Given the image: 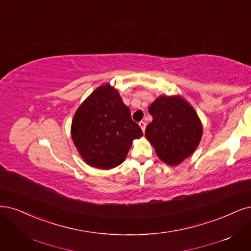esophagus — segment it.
Wrapping results in <instances>:
<instances>
[{"label": "esophagus", "instance_id": "1", "mask_svg": "<svg viewBox=\"0 0 251 251\" xmlns=\"http://www.w3.org/2000/svg\"><path fill=\"white\" fill-rule=\"evenodd\" d=\"M138 125H139L140 128L142 129V132H144V131H145V126H146V124H145L144 122H140V123H139V124H138Z\"/></svg>", "mask_w": 251, "mask_h": 251}]
</instances>
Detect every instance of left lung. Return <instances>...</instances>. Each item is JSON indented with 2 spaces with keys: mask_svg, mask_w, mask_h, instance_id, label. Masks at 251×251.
<instances>
[{
  "mask_svg": "<svg viewBox=\"0 0 251 251\" xmlns=\"http://www.w3.org/2000/svg\"><path fill=\"white\" fill-rule=\"evenodd\" d=\"M152 122L145 137L159 159L176 166L196 151L202 137V124L196 111L183 97L160 96L149 108Z\"/></svg>",
  "mask_w": 251,
  "mask_h": 251,
  "instance_id": "obj_1",
  "label": "left lung"
}]
</instances>
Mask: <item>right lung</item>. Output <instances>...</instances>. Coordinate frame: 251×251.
<instances>
[{"label":"right lung","mask_w":251,"mask_h":251,"mask_svg":"<svg viewBox=\"0 0 251 251\" xmlns=\"http://www.w3.org/2000/svg\"><path fill=\"white\" fill-rule=\"evenodd\" d=\"M71 133L81 158L103 170L120 165L133 141L143 135L118 90L109 83L99 86L76 109Z\"/></svg>","instance_id":"right-lung-1"}]
</instances>
